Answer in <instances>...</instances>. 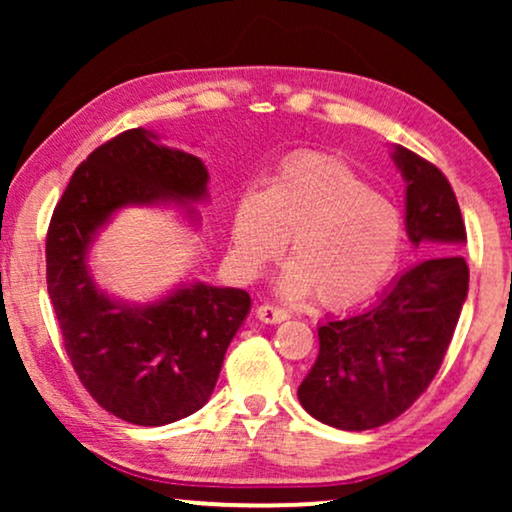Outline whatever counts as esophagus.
<instances>
[{"mask_svg":"<svg viewBox=\"0 0 512 512\" xmlns=\"http://www.w3.org/2000/svg\"><path fill=\"white\" fill-rule=\"evenodd\" d=\"M256 317L265 321V324H282V321L289 319V312L282 310V307H272V305H261L256 310Z\"/></svg>","mask_w":512,"mask_h":512,"instance_id":"esophagus-1","label":"esophagus"}]
</instances>
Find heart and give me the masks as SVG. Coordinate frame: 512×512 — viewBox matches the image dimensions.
Returning <instances> with one entry per match:
<instances>
[{
	"label": "heart",
	"mask_w": 512,
	"mask_h": 512,
	"mask_svg": "<svg viewBox=\"0 0 512 512\" xmlns=\"http://www.w3.org/2000/svg\"><path fill=\"white\" fill-rule=\"evenodd\" d=\"M291 237V258L277 279L284 298L347 310L389 282L403 251L398 207L352 167L324 153L284 160L265 191L237 200L230 251L240 275L254 279L277 261Z\"/></svg>",
	"instance_id": "heart-1"
}]
</instances>
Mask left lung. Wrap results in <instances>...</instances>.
<instances>
[{
  "label": "left lung",
  "instance_id": "1",
  "mask_svg": "<svg viewBox=\"0 0 512 512\" xmlns=\"http://www.w3.org/2000/svg\"><path fill=\"white\" fill-rule=\"evenodd\" d=\"M391 158L405 181L412 247L433 258L391 279L373 305L319 326V356L300 382L298 401L342 431L387 424L424 394L468 296L466 226L450 181L403 146H394Z\"/></svg>",
  "mask_w": 512,
  "mask_h": 512
}]
</instances>
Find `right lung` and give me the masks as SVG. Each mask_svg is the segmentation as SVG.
Segmentation results:
<instances>
[{
  "label": "right lung",
  "mask_w": 512,
  "mask_h": 512,
  "mask_svg": "<svg viewBox=\"0 0 512 512\" xmlns=\"http://www.w3.org/2000/svg\"><path fill=\"white\" fill-rule=\"evenodd\" d=\"M207 184L198 156L135 128L76 167L48 226L46 284L69 361L90 396L130 424H172L209 401L251 298L191 279L128 303L97 286L90 249L125 207H177L200 226L193 205L209 200Z\"/></svg>",
  "instance_id": "1"
}]
</instances>
